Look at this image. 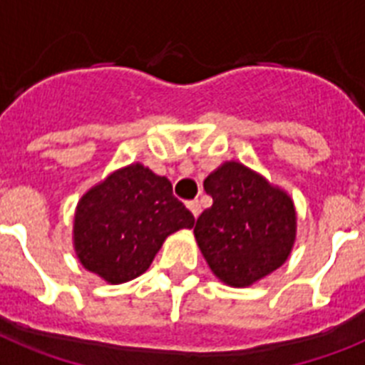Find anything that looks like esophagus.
<instances>
[{
	"label": "esophagus",
	"mask_w": 365,
	"mask_h": 365,
	"mask_svg": "<svg viewBox=\"0 0 365 365\" xmlns=\"http://www.w3.org/2000/svg\"><path fill=\"white\" fill-rule=\"evenodd\" d=\"M188 209H190V212H192V215L195 216V218H197V216L201 215V203L197 200H194V201H188Z\"/></svg>",
	"instance_id": "obj_1"
}]
</instances>
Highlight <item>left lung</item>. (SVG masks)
Listing matches in <instances>:
<instances>
[{"label":"left lung","instance_id":"left-lung-1","mask_svg":"<svg viewBox=\"0 0 365 365\" xmlns=\"http://www.w3.org/2000/svg\"><path fill=\"white\" fill-rule=\"evenodd\" d=\"M212 207L194 235L205 261L231 287H248L287 261L297 237V212L284 190L240 162H225L203 182Z\"/></svg>","mask_w":365,"mask_h":365}]
</instances>
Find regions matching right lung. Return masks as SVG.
Instances as JSON below:
<instances>
[{
  "instance_id": "right-lung-1",
  "label": "right lung",
  "mask_w": 365,
  "mask_h": 365,
  "mask_svg": "<svg viewBox=\"0 0 365 365\" xmlns=\"http://www.w3.org/2000/svg\"><path fill=\"white\" fill-rule=\"evenodd\" d=\"M194 222L170 180L130 164L81 195L74 215V250L89 272L108 284H125L149 269L171 233L190 230Z\"/></svg>"
}]
</instances>
